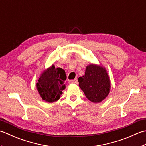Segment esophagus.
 <instances>
[{"mask_svg": "<svg viewBox=\"0 0 146 146\" xmlns=\"http://www.w3.org/2000/svg\"><path fill=\"white\" fill-rule=\"evenodd\" d=\"M70 82L72 83H75V84H77V79L76 78V79H74V80H71Z\"/></svg>", "mask_w": 146, "mask_h": 146, "instance_id": "34e87169", "label": "esophagus"}]
</instances>
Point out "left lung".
<instances>
[{"label":"left lung","mask_w":146,"mask_h":146,"mask_svg":"<svg viewBox=\"0 0 146 146\" xmlns=\"http://www.w3.org/2000/svg\"><path fill=\"white\" fill-rule=\"evenodd\" d=\"M79 86L86 98L93 103H100L110 91V80L105 67L90 64L86 68L85 74L78 79Z\"/></svg>","instance_id":"obj_1"}]
</instances>
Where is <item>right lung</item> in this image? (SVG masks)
Listing matches in <instances>:
<instances>
[{"mask_svg":"<svg viewBox=\"0 0 146 146\" xmlns=\"http://www.w3.org/2000/svg\"><path fill=\"white\" fill-rule=\"evenodd\" d=\"M66 79L65 70L60 67L55 68L53 65L44 70L36 84L42 99L48 103L60 99L62 91L65 88L64 82Z\"/></svg>","mask_w":146,"mask_h":146,"instance_id":"right-lung-1","label":"right lung"}]
</instances>
